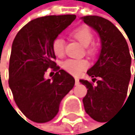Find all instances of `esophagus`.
I'll return each instance as SVG.
<instances>
[{
  "instance_id": "esophagus-1",
  "label": "esophagus",
  "mask_w": 135,
  "mask_h": 135,
  "mask_svg": "<svg viewBox=\"0 0 135 135\" xmlns=\"http://www.w3.org/2000/svg\"><path fill=\"white\" fill-rule=\"evenodd\" d=\"M75 84L78 85H79V80H78V78H75Z\"/></svg>"
}]
</instances>
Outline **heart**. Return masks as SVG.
<instances>
[{
	"mask_svg": "<svg viewBox=\"0 0 135 135\" xmlns=\"http://www.w3.org/2000/svg\"><path fill=\"white\" fill-rule=\"evenodd\" d=\"M71 35L76 38L79 42H81L84 46H88L93 40V34L90 30V28L85 25L79 26L75 30L71 31ZM64 47L65 42L62 37H56L52 42V50L54 51L55 55L57 57H63L64 54ZM95 47L91 45L90 47H87L86 52L89 55H93L95 53ZM88 66L87 61L85 59H72L69 58L63 62L62 67L64 71L69 72L70 74L78 76L84 70H85Z\"/></svg>",
	"mask_w": 135,
	"mask_h": 135,
	"instance_id": "heart-1",
	"label": "heart"
}]
</instances>
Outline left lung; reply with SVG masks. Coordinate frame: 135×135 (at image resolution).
<instances>
[{
  "label": "left lung",
  "instance_id": "8db88e82",
  "mask_svg": "<svg viewBox=\"0 0 135 135\" xmlns=\"http://www.w3.org/2000/svg\"><path fill=\"white\" fill-rule=\"evenodd\" d=\"M81 19L99 33L102 47L96 64L87 71L93 82L80 80L87 88L84 107L94 120L104 122L125 102L131 78V55L126 39L110 21L96 16Z\"/></svg>",
  "mask_w": 135,
  "mask_h": 135
}]
</instances>
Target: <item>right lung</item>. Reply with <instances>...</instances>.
Here are the masks:
<instances>
[{"instance_id":"add662e5","label":"right lung","mask_w":135,"mask_h":135,"mask_svg":"<svg viewBox=\"0 0 135 135\" xmlns=\"http://www.w3.org/2000/svg\"><path fill=\"white\" fill-rule=\"evenodd\" d=\"M75 19V15L39 17L23 26L14 39L8 85L19 109L36 123L51 120L74 86V78L54 61L52 42ZM49 68L56 71L52 80L44 78Z\"/></svg>"}]
</instances>
